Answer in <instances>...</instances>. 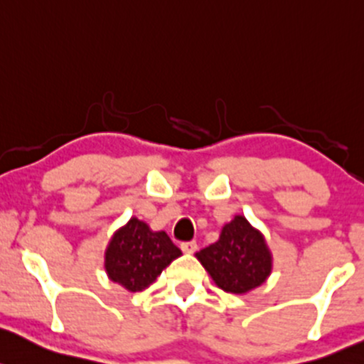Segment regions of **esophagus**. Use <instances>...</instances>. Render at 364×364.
<instances>
[{
    "instance_id": "obj_1",
    "label": "esophagus",
    "mask_w": 364,
    "mask_h": 364,
    "mask_svg": "<svg viewBox=\"0 0 364 364\" xmlns=\"http://www.w3.org/2000/svg\"><path fill=\"white\" fill-rule=\"evenodd\" d=\"M181 250L185 251V252H195L197 251V242H195V240H190V242H183L181 244Z\"/></svg>"
}]
</instances>
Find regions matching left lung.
Returning a JSON list of instances; mask_svg holds the SVG:
<instances>
[{
	"label": "left lung",
	"mask_w": 364,
	"mask_h": 364,
	"mask_svg": "<svg viewBox=\"0 0 364 364\" xmlns=\"http://www.w3.org/2000/svg\"><path fill=\"white\" fill-rule=\"evenodd\" d=\"M214 284L223 291L246 294L272 274V252L265 235L242 214L221 228L220 239L195 252Z\"/></svg>",
	"instance_id": "8db88e82"
}]
</instances>
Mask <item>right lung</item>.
I'll return each instance as SVG.
<instances>
[{"label": "right lung", "instance_id": "obj_1", "mask_svg": "<svg viewBox=\"0 0 364 364\" xmlns=\"http://www.w3.org/2000/svg\"><path fill=\"white\" fill-rule=\"evenodd\" d=\"M181 256L166 232H153L150 225L132 216L109 239L105 251V270L109 281L127 291H143L162 270Z\"/></svg>", "mask_w": 364, "mask_h": 364}]
</instances>
